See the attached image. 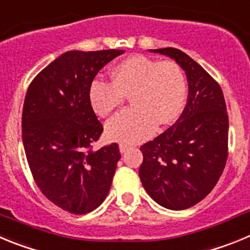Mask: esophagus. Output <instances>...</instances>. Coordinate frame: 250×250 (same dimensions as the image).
I'll list each match as a JSON object with an SVG mask.
<instances>
[{"instance_id": "34e87169", "label": "esophagus", "mask_w": 250, "mask_h": 250, "mask_svg": "<svg viewBox=\"0 0 250 250\" xmlns=\"http://www.w3.org/2000/svg\"><path fill=\"white\" fill-rule=\"evenodd\" d=\"M128 146L127 145H123V143H121L120 145V150H121V153H125L128 150Z\"/></svg>"}]
</instances>
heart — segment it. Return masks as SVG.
I'll return each mask as SVG.
<instances>
[{"instance_id": "heart-1", "label": "heart", "mask_w": 250, "mask_h": 250, "mask_svg": "<svg viewBox=\"0 0 250 250\" xmlns=\"http://www.w3.org/2000/svg\"><path fill=\"white\" fill-rule=\"evenodd\" d=\"M111 77L112 83L96 80L91 84L94 112L108 117L122 107L128 96L133 104L109 121L105 132L111 139L128 145L143 141L152 136L157 123L169 125L183 109L187 80L175 61L133 56L117 64Z\"/></svg>"}]
</instances>
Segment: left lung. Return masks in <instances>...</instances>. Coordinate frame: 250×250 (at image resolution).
<instances>
[{
	"instance_id": "obj_1",
	"label": "left lung",
	"mask_w": 250,
	"mask_h": 250,
	"mask_svg": "<svg viewBox=\"0 0 250 250\" xmlns=\"http://www.w3.org/2000/svg\"><path fill=\"white\" fill-rule=\"evenodd\" d=\"M178 62L188 100L178 121L141 147L139 178L150 198L173 210L193 207L219 181L228 158V113L219 83L181 49H152Z\"/></svg>"
}]
</instances>
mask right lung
<instances>
[{
	"label": "right lung",
	"mask_w": 250,
	"mask_h": 250,
	"mask_svg": "<svg viewBox=\"0 0 250 250\" xmlns=\"http://www.w3.org/2000/svg\"><path fill=\"white\" fill-rule=\"evenodd\" d=\"M123 49L69 51L32 80L22 112V139L32 177L42 194L72 214L100 207L121 158L117 143L93 150L102 123L89 88L100 69Z\"/></svg>",
	"instance_id": "obj_1"
}]
</instances>
